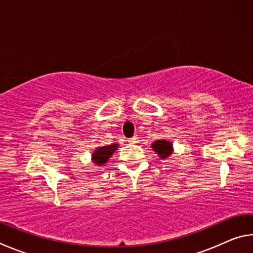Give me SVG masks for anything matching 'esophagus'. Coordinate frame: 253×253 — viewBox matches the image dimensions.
<instances>
[{"label":"esophagus","instance_id":"34e87169","mask_svg":"<svg viewBox=\"0 0 253 253\" xmlns=\"http://www.w3.org/2000/svg\"><path fill=\"white\" fill-rule=\"evenodd\" d=\"M128 143H129V144H136V143H138V137H137V136L131 137V138L128 139Z\"/></svg>","mask_w":253,"mask_h":253}]
</instances>
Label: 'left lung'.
<instances>
[{"label": "left lung", "instance_id": "8db88e82", "mask_svg": "<svg viewBox=\"0 0 253 253\" xmlns=\"http://www.w3.org/2000/svg\"><path fill=\"white\" fill-rule=\"evenodd\" d=\"M153 151L155 152L158 157L162 158V160H165V158H169L173 154V143L169 142L166 139H158L155 140L152 144Z\"/></svg>", "mask_w": 253, "mask_h": 253}]
</instances>
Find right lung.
<instances>
[{
	"label": "right lung",
	"mask_w": 253,
	"mask_h": 253,
	"mask_svg": "<svg viewBox=\"0 0 253 253\" xmlns=\"http://www.w3.org/2000/svg\"><path fill=\"white\" fill-rule=\"evenodd\" d=\"M118 147H119V144H111V145H106V146L97 147L91 154L92 163H95V164L98 166L105 165L111 157V155L117 151Z\"/></svg>",
	"instance_id": "right-lung-1"
}]
</instances>
